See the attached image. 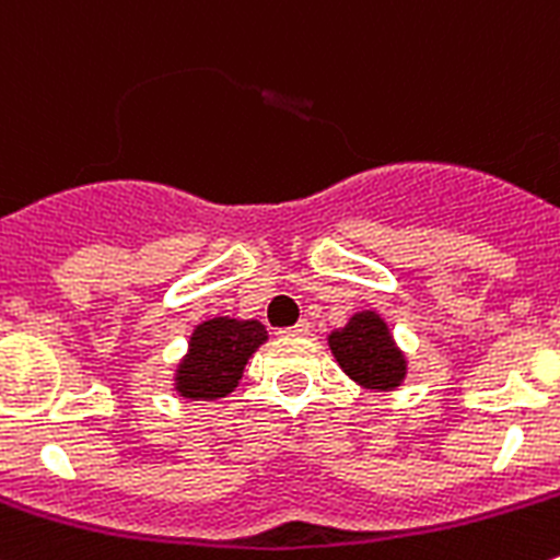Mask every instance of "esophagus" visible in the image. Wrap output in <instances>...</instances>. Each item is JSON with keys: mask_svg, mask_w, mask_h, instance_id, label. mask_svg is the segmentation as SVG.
<instances>
[{"mask_svg": "<svg viewBox=\"0 0 560 560\" xmlns=\"http://www.w3.org/2000/svg\"><path fill=\"white\" fill-rule=\"evenodd\" d=\"M280 337H304V335H310V320H299V324H293V326H288V329H280L278 331Z\"/></svg>", "mask_w": 560, "mask_h": 560, "instance_id": "obj_1", "label": "esophagus"}]
</instances>
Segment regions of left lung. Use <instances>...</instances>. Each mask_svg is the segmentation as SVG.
I'll return each mask as SVG.
<instances>
[{"label": "left lung", "mask_w": 560, "mask_h": 560, "mask_svg": "<svg viewBox=\"0 0 560 560\" xmlns=\"http://www.w3.org/2000/svg\"><path fill=\"white\" fill-rule=\"evenodd\" d=\"M331 357L342 373L370 392H395L408 375V359L375 310H359L329 335Z\"/></svg>", "instance_id": "obj_1"}]
</instances>
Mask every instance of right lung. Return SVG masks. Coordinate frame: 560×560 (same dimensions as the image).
Segmentation results:
<instances>
[{
	"label": "right lung",
	"instance_id": "add662e5",
	"mask_svg": "<svg viewBox=\"0 0 560 560\" xmlns=\"http://www.w3.org/2000/svg\"><path fill=\"white\" fill-rule=\"evenodd\" d=\"M267 340V326L256 318L218 315L201 320L176 364V395L185 400H223L240 386L247 359Z\"/></svg>",
	"mask_w": 560,
	"mask_h": 560
}]
</instances>
